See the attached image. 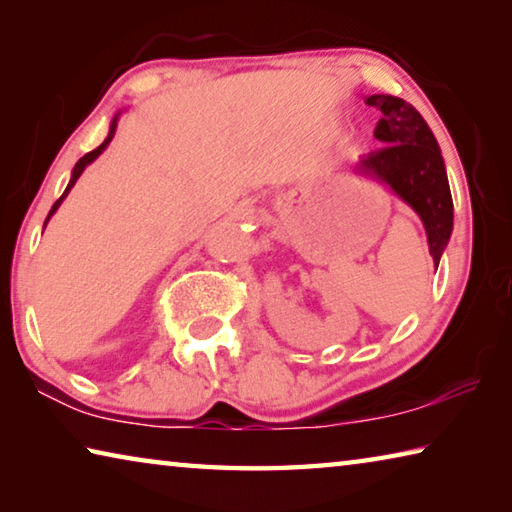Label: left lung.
<instances>
[{"label": "left lung", "instance_id": "obj_1", "mask_svg": "<svg viewBox=\"0 0 512 512\" xmlns=\"http://www.w3.org/2000/svg\"><path fill=\"white\" fill-rule=\"evenodd\" d=\"M366 103L381 112L375 137L386 146L361 158L357 171L384 180L420 214L429 253L438 266L452 235L454 203L436 137L420 112L400 97L372 94Z\"/></svg>", "mask_w": 512, "mask_h": 512}]
</instances>
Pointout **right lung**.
Instances as JSON below:
<instances>
[{"instance_id": "add662e5", "label": "right lung", "mask_w": 512, "mask_h": 512, "mask_svg": "<svg viewBox=\"0 0 512 512\" xmlns=\"http://www.w3.org/2000/svg\"><path fill=\"white\" fill-rule=\"evenodd\" d=\"M115 128H117V117L115 119H112V124H110V133H108V137H106V140H103V144H99L97 146V149H94V151H90V153H85L83 155V158L79 160V162H76V167H74V173H72V180H69V185H67V189H65V192H63V196H60L58 198V201L54 203V207H51V212H49V216L51 214H54L56 210H58V205L60 203H63V198L69 194V189H72L74 187V183H76V180H79V176H81V173H83V169L85 167H88V164L94 160V158H99V153L103 151V149H106V146H108V142L112 140V135H115ZM49 216H47V221H49ZM47 221H45V225H47Z\"/></svg>"}]
</instances>
